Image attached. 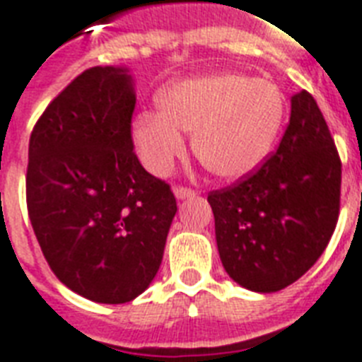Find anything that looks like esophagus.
Listing matches in <instances>:
<instances>
[{
	"label": "esophagus",
	"instance_id": "obj_1",
	"mask_svg": "<svg viewBox=\"0 0 362 362\" xmlns=\"http://www.w3.org/2000/svg\"><path fill=\"white\" fill-rule=\"evenodd\" d=\"M173 192H175L176 199H186V197H193L195 195V189H192V187H184V186H175L173 187Z\"/></svg>",
	"mask_w": 362,
	"mask_h": 362
}]
</instances>
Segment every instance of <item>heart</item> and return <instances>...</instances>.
I'll use <instances>...</instances> for the list:
<instances>
[{
	"instance_id": "1",
	"label": "heart",
	"mask_w": 362,
	"mask_h": 362,
	"mask_svg": "<svg viewBox=\"0 0 362 362\" xmlns=\"http://www.w3.org/2000/svg\"><path fill=\"white\" fill-rule=\"evenodd\" d=\"M286 101L274 82L238 73H212L175 82L158 95V115L139 112L131 142L141 163L167 175L192 136L193 152L212 175L238 180L272 150Z\"/></svg>"
}]
</instances>
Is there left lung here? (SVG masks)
I'll use <instances>...</instances> for the list:
<instances>
[{
    "label": "left lung",
    "mask_w": 362,
    "mask_h": 362,
    "mask_svg": "<svg viewBox=\"0 0 362 362\" xmlns=\"http://www.w3.org/2000/svg\"><path fill=\"white\" fill-rule=\"evenodd\" d=\"M342 161L315 99L291 98L280 144L257 170L209 193L223 269L250 291L291 286L325 252L340 212Z\"/></svg>",
    "instance_id": "1"
}]
</instances>
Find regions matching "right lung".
Here are the masks:
<instances>
[{
	"mask_svg": "<svg viewBox=\"0 0 362 362\" xmlns=\"http://www.w3.org/2000/svg\"><path fill=\"white\" fill-rule=\"evenodd\" d=\"M135 101L127 69L92 67L52 99L30 136L33 233L56 278L93 303H129L152 284L176 214L169 184L133 152Z\"/></svg>",
	"mask_w": 362,
	"mask_h": 362,
	"instance_id": "add662e5",
	"label": "right lung"
}]
</instances>
